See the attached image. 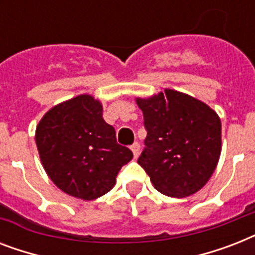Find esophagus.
I'll return each mask as SVG.
<instances>
[{
  "label": "esophagus",
  "mask_w": 255,
  "mask_h": 255,
  "mask_svg": "<svg viewBox=\"0 0 255 255\" xmlns=\"http://www.w3.org/2000/svg\"><path fill=\"white\" fill-rule=\"evenodd\" d=\"M131 151L132 153H133V156H135V159L139 156L140 153V144L139 143H133L131 145Z\"/></svg>",
  "instance_id": "obj_1"
}]
</instances>
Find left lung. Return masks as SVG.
<instances>
[{
  "instance_id": "1",
  "label": "left lung",
  "mask_w": 255,
  "mask_h": 255,
  "mask_svg": "<svg viewBox=\"0 0 255 255\" xmlns=\"http://www.w3.org/2000/svg\"><path fill=\"white\" fill-rule=\"evenodd\" d=\"M147 129L137 163L156 190L188 197L209 181L221 155V120L201 100L165 88L149 98H136Z\"/></svg>"
}]
</instances>
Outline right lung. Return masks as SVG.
Returning a JSON list of instances; mask_svg holds the SVG:
<instances>
[{
  "instance_id": "1",
  "label": "right lung",
  "mask_w": 255,
  "mask_h": 255,
  "mask_svg": "<svg viewBox=\"0 0 255 255\" xmlns=\"http://www.w3.org/2000/svg\"><path fill=\"white\" fill-rule=\"evenodd\" d=\"M41 163L55 185L69 196L91 201L114 188L116 176L133 155L116 143L103 106L83 94L54 106L35 129Z\"/></svg>"
}]
</instances>
